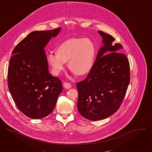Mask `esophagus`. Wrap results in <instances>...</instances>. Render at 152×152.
<instances>
[{
  "label": "esophagus",
  "mask_w": 152,
  "mask_h": 152,
  "mask_svg": "<svg viewBox=\"0 0 152 152\" xmlns=\"http://www.w3.org/2000/svg\"><path fill=\"white\" fill-rule=\"evenodd\" d=\"M63 86H64V87L66 89H69L72 87V85L67 82H64L63 84Z\"/></svg>",
  "instance_id": "1"
}]
</instances>
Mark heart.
Wrapping results in <instances>:
<instances>
[{
    "mask_svg": "<svg viewBox=\"0 0 152 152\" xmlns=\"http://www.w3.org/2000/svg\"><path fill=\"white\" fill-rule=\"evenodd\" d=\"M96 49L94 42L88 38H73L60 44L56 53L48 56V63L55 75L64 70L68 61L69 69L76 75H87L92 69Z\"/></svg>",
    "mask_w": 152,
    "mask_h": 152,
    "instance_id": "1",
    "label": "heart"
}]
</instances>
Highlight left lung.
Returning a JSON list of instances; mask_svg holds the SVG:
<instances>
[{
    "instance_id": "left-lung-1",
    "label": "left lung",
    "mask_w": 152,
    "mask_h": 152,
    "mask_svg": "<svg viewBox=\"0 0 152 152\" xmlns=\"http://www.w3.org/2000/svg\"><path fill=\"white\" fill-rule=\"evenodd\" d=\"M102 45L91 70L76 84L77 109L84 118L92 121L105 119L118 109L130 82L129 60L121 53L122 46L102 31Z\"/></svg>"
}]
</instances>
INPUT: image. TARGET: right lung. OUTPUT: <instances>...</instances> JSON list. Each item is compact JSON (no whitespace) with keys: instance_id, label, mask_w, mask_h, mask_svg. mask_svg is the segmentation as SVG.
I'll return each mask as SVG.
<instances>
[{"instance_id":"right-lung-1","label":"right lung","mask_w":152,"mask_h":152,"mask_svg":"<svg viewBox=\"0 0 152 152\" xmlns=\"http://www.w3.org/2000/svg\"><path fill=\"white\" fill-rule=\"evenodd\" d=\"M61 29L32 32L12 52L8 71L9 90L19 110L33 119L49 115L62 91L61 80L49 73L45 50Z\"/></svg>"}]
</instances>
